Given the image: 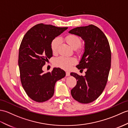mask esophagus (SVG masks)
I'll list each match as a JSON object with an SVG mask.
<instances>
[{"label":"esophagus","instance_id":"obj_1","mask_svg":"<svg viewBox=\"0 0 128 128\" xmlns=\"http://www.w3.org/2000/svg\"><path fill=\"white\" fill-rule=\"evenodd\" d=\"M70 75V72H69V71H66V76H69Z\"/></svg>","mask_w":128,"mask_h":128}]
</instances>
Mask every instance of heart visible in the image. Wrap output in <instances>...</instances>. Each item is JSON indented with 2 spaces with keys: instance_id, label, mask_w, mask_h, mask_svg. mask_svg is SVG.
Instances as JSON below:
<instances>
[{
  "instance_id": "obj_1",
  "label": "heart",
  "mask_w": 128,
  "mask_h": 128,
  "mask_svg": "<svg viewBox=\"0 0 128 128\" xmlns=\"http://www.w3.org/2000/svg\"><path fill=\"white\" fill-rule=\"evenodd\" d=\"M67 43L74 49H76L79 47L81 44V40L80 38L76 35L70 34L65 38ZM60 42V38L57 37L53 39L50 44V48L53 53H57L59 44ZM76 63L75 58L61 56L55 60L54 63L56 66L62 68L63 69L68 70Z\"/></svg>"
}]
</instances>
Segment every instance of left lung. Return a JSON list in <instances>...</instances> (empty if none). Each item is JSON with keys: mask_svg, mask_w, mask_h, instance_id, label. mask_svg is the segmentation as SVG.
<instances>
[{"mask_svg": "<svg viewBox=\"0 0 128 128\" xmlns=\"http://www.w3.org/2000/svg\"><path fill=\"white\" fill-rule=\"evenodd\" d=\"M69 32L84 41V52L76 67L81 70L87 69L84 76L70 74L77 80L76 86L71 90V96L80 103H90L102 94L108 82L111 62L110 47L104 33L93 24L74 28Z\"/></svg>", "mask_w": 128, "mask_h": 128, "instance_id": "8db88e82", "label": "left lung"}]
</instances>
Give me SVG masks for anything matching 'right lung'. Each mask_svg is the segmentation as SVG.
I'll list each match as a JSON object with an SVG mask.
<instances>
[{
	"instance_id": "add662e5",
	"label": "right lung",
	"mask_w": 128,
	"mask_h": 128,
	"mask_svg": "<svg viewBox=\"0 0 128 128\" xmlns=\"http://www.w3.org/2000/svg\"><path fill=\"white\" fill-rule=\"evenodd\" d=\"M68 27L38 24L26 32L19 48L18 66L21 84L28 96L42 102L51 98L56 82L65 76L60 68L44 73L42 66L52 57V41Z\"/></svg>"
}]
</instances>
